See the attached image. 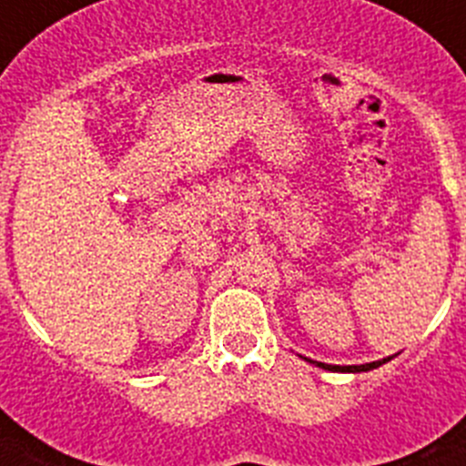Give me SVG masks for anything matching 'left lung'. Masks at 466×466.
<instances>
[{"instance_id": "obj_1", "label": "left lung", "mask_w": 466, "mask_h": 466, "mask_svg": "<svg viewBox=\"0 0 466 466\" xmlns=\"http://www.w3.org/2000/svg\"><path fill=\"white\" fill-rule=\"evenodd\" d=\"M312 361V360H308ZM385 361H390V357L387 360H380V361H371V364H360V366H331V364H322V361H312V364H317L319 369H327V371H348V373H361V371H371V369H378V366H382Z\"/></svg>"}]
</instances>
